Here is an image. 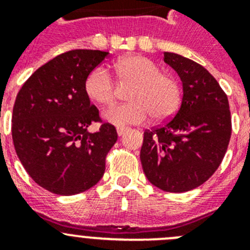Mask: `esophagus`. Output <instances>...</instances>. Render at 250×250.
<instances>
[{"mask_svg":"<svg viewBox=\"0 0 250 250\" xmlns=\"http://www.w3.org/2000/svg\"><path fill=\"white\" fill-rule=\"evenodd\" d=\"M126 131H127V129H125V127H118V135L119 136H123Z\"/></svg>","mask_w":250,"mask_h":250,"instance_id":"esophagus-1","label":"esophagus"}]
</instances>
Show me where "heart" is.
Returning a JSON list of instances; mask_svg holds the SVG:
<instances>
[{
	"label": "heart",
	"mask_w": 250,
	"mask_h": 250,
	"mask_svg": "<svg viewBox=\"0 0 250 250\" xmlns=\"http://www.w3.org/2000/svg\"><path fill=\"white\" fill-rule=\"evenodd\" d=\"M120 85H134L130 104L115 106L104 112L106 123L125 127L139 125L150 118L155 121L170 119L182 104V86L175 77L165 75L151 60L140 55L119 59L112 66ZM86 96L101 107L112 105L116 98L114 81L105 70L95 68L85 80Z\"/></svg>",
	"instance_id": "b5f03b06"
}]
</instances>
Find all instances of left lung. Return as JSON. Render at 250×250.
Masks as SVG:
<instances>
[{
  "label": "left lung",
  "mask_w": 250,
  "mask_h": 250,
  "mask_svg": "<svg viewBox=\"0 0 250 250\" xmlns=\"http://www.w3.org/2000/svg\"><path fill=\"white\" fill-rule=\"evenodd\" d=\"M164 61L182 80V105L171 120L144 132L140 160L152 185L184 193L219 167L231 135L230 110L227 95L207 68L173 52H164Z\"/></svg>",
  "instance_id": "1"
}]
</instances>
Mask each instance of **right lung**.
Returning a JSON list of instances; mask_svg holds the SVG:
<instances>
[{
  "mask_svg": "<svg viewBox=\"0 0 250 250\" xmlns=\"http://www.w3.org/2000/svg\"><path fill=\"white\" fill-rule=\"evenodd\" d=\"M107 55L99 50L59 55L37 68L17 94L12 112L16 154L35 183L57 195L98 184L118 140L111 124L89 131L100 118L86 96L85 80Z\"/></svg>",
  "mask_w": 250,
  "mask_h": 250,
  "instance_id": "right-lung-1",
  "label": "right lung"
}]
</instances>
